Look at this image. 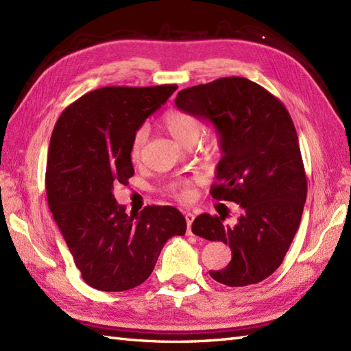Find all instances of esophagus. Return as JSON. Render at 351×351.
<instances>
[{
  "mask_svg": "<svg viewBox=\"0 0 351 351\" xmlns=\"http://www.w3.org/2000/svg\"><path fill=\"white\" fill-rule=\"evenodd\" d=\"M184 217H186V223H187V235H193V232H192V223H193V219H195L193 213H191V211L184 213Z\"/></svg>",
  "mask_w": 351,
  "mask_h": 351,
  "instance_id": "esophagus-1",
  "label": "esophagus"
}]
</instances>
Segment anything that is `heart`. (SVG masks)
Instances as JSON below:
<instances>
[{
  "mask_svg": "<svg viewBox=\"0 0 351 351\" xmlns=\"http://www.w3.org/2000/svg\"><path fill=\"white\" fill-rule=\"evenodd\" d=\"M162 122H164L167 131L183 146L198 141L202 131V123L199 119L187 113L184 110L167 111L164 117H162ZM147 136L149 131L146 126H140L134 132L130 144V156L134 162H138L141 159L147 143ZM195 186L196 182L193 178H180V180H176L169 184V195L182 202H189L196 195Z\"/></svg>",
  "mask_w": 351,
  "mask_h": 351,
  "instance_id": "heart-1",
  "label": "heart"
}]
</instances>
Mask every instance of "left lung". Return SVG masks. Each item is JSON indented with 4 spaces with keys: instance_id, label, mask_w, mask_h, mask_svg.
Segmentation results:
<instances>
[{
    "instance_id": "1",
    "label": "left lung",
    "mask_w": 351,
    "mask_h": 351,
    "mask_svg": "<svg viewBox=\"0 0 351 351\" xmlns=\"http://www.w3.org/2000/svg\"><path fill=\"white\" fill-rule=\"evenodd\" d=\"M176 106L207 119L220 135L221 156L211 196L240 205L226 223L201 215L192 232L229 244L232 259L210 276L229 287L256 285L274 272L292 244L306 199V176L298 135L287 108L277 97L244 77H221L177 93Z\"/></svg>"
}]
</instances>
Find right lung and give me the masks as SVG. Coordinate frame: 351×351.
<instances>
[{
	"mask_svg": "<svg viewBox=\"0 0 351 351\" xmlns=\"http://www.w3.org/2000/svg\"><path fill=\"white\" fill-rule=\"evenodd\" d=\"M177 84L107 86L59 116L49 144V208L83 280L102 292H123L149 278L162 247L184 235L186 219L171 205H147L128 216L116 184L134 176V132L173 95Z\"/></svg>",
	"mask_w": 351,
	"mask_h": 351,
	"instance_id": "1",
	"label": "right lung"
}]
</instances>
